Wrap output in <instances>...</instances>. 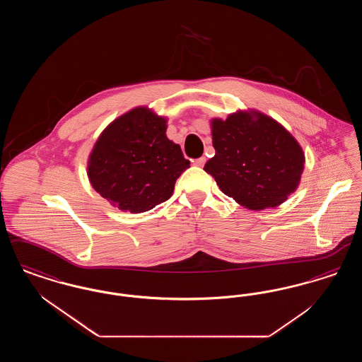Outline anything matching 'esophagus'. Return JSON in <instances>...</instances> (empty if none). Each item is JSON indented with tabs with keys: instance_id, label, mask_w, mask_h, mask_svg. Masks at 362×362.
<instances>
[{
	"instance_id": "esophagus-1",
	"label": "esophagus",
	"mask_w": 362,
	"mask_h": 362,
	"mask_svg": "<svg viewBox=\"0 0 362 362\" xmlns=\"http://www.w3.org/2000/svg\"><path fill=\"white\" fill-rule=\"evenodd\" d=\"M192 163H194V165H197V167H204L205 163H206V157L202 156V157H199V158H195Z\"/></svg>"
}]
</instances>
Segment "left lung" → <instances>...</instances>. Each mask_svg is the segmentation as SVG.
<instances>
[{
    "mask_svg": "<svg viewBox=\"0 0 362 362\" xmlns=\"http://www.w3.org/2000/svg\"><path fill=\"white\" fill-rule=\"evenodd\" d=\"M210 123L216 155L204 170L225 195L263 210L281 205L298 187L305 156L282 124L255 110Z\"/></svg>",
    "mask_w": 362,
    "mask_h": 362,
    "instance_id": "8db88e82",
    "label": "left lung"
}]
</instances>
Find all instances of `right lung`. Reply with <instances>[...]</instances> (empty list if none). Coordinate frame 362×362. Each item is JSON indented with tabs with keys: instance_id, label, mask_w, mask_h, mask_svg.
<instances>
[{
	"instance_id": "1",
	"label": "right lung",
	"mask_w": 362,
	"mask_h": 362,
	"mask_svg": "<svg viewBox=\"0 0 362 362\" xmlns=\"http://www.w3.org/2000/svg\"><path fill=\"white\" fill-rule=\"evenodd\" d=\"M165 132L167 119L148 107L111 122L89 155L92 187L112 206L130 213L148 211L170 199L189 161Z\"/></svg>"
}]
</instances>
